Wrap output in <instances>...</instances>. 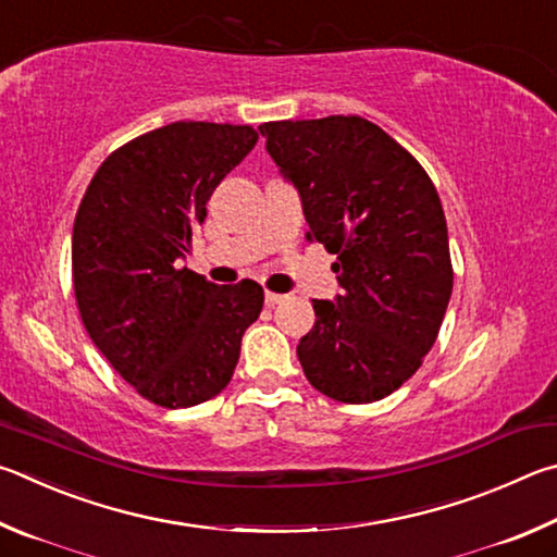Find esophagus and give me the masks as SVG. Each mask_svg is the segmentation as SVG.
<instances>
[{"instance_id": "1", "label": "esophagus", "mask_w": 557, "mask_h": 557, "mask_svg": "<svg viewBox=\"0 0 557 557\" xmlns=\"http://www.w3.org/2000/svg\"><path fill=\"white\" fill-rule=\"evenodd\" d=\"M286 296H281V294H271V290H267V294H263V300H267V306H278L281 300H284Z\"/></svg>"}]
</instances>
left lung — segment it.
<instances>
[{"mask_svg": "<svg viewBox=\"0 0 557 557\" xmlns=\"http://www.w3.org/2000/svg\"><path fill=\"white\" fill-rule=\"evenodd\" d=\"M267 151L298 190L308 237L337 253L339 294L313 300L298 362L320 394L372 404L421 367L453 294L447 224L411 153L362 116L261 124Z\"/></svg>", "mask_w": 557, "mask_h": 557, "instance_id": "left-lung-1", "label": "left lung"}]
</instances>
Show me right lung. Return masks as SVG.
<instances>
[{"label": "right lung", "mask_w": 557, "mask_h": 557, "mask_svg": "<svg viewBox=\"0 0 557 557\" xmlns=\"http://www.w3.org/2000/svg\"><path fill=\"white\" fill-rule=\"evenodd\" d=\"M257 129L173 122L107 159L73 224V286L83 325L116 374L163 408L218 396L239 362L263 290L218 286L178 261L193 224Z\"/></svg>", "instance_id": "add662e5"}]
</instances>
